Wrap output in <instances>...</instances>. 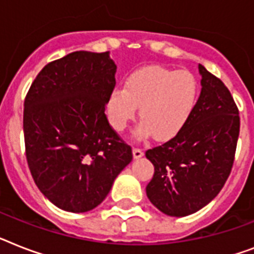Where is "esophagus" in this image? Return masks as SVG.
<instances>
[{
	"mask_svg": "<svg viewBox=\"0 0 254 254\" xmlns=\"http://www.w3.org/2000/svg\"><path fill=\"white\" fill-rule=\"evenodd\" d=\"M133 156H134V159H139V158H142V156H143V150H142V148L134 147Z\"/></svg>",
	"mask_w": 254,
	"mask_h": 254,
	"instance_id": "obj_1",
	"label": "esophagus"
}]
</instances>
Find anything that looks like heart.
Returning <instances> with one entry per match:
<instances>
[{"mask_svg":"<svg viewBox=\"0 0 254 254\" xmlns=\"http://www.w3.org/2000/svg\"><path fill=\"white\" fill-rule=\"evenodd\" d=\"M199 83L189 70L148 66L131 73L124 88L116 87L108 100V116L112 127L123 131L139 107L142 123L135 137L154 134L167 139L183 129L197 106Z\"/></svg>","mask_w":254,"mask_h":254,"instance_id":"b5f03b06","label":"heart"}]
</instances>
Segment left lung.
I'll list each match as a JSON object with an SVG mask.
<instances>
[{"instance_id": "left-lung-1", "label": "left lung", "mask_w": 254, "mask_h": 254, "mask_svg": "<svg viewBox=\"0 0 254 254\" xmlns=\"http://www.w3.org/2000/svg\"><path fill=\"white\" fill-rule=\"evenodd\" d=\"M201 94L183 129L146 158L155 172L146 187L152 205L170 216H187L215 198L234 164L240 131L239 109L228 88L201 64Z\"/></svg>"}]
</instances>
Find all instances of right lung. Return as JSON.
I'll return each instance as SVG.
<instances>
[{
    "instance_id": "add662e5",
    "label": "right lung",
    "mask_w": 254,
    "mask_h": 254,
    "mask_svg": "<svg viewBox=\"0 0 254 254\" xmlns=\"http://www.w3.org/2000/svg\"><path fill=\"white\" fill-rule=\"evenodd\" d=\"M116 69L109 52L78 51L45 65L27 92V163L35 184L59 209H95L133 159L104 113Z\"/></svg>"
}]
</instances>
